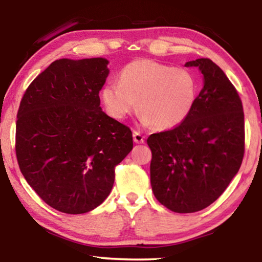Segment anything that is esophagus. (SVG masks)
Returning a JSON list of instances; mask_svg holds the SVG:
<instances>
[{"label": "esophagus", "instance_id": "1", "mask_svg": "<svg viewBox=\"0 0 262 262\" xmlns=\"http://www.w3.org/2000/svg\"><path fill=\"white\" fill-rule=\"evenodd\" d=\"M132 136H134V142L137 143V144H142V143H144V141H145L144 136H143L141 132H138V131H134Z\"/></svg>", "mask_w": 262, "mask_h": 262}]
</instances>
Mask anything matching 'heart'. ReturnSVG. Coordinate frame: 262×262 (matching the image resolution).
<instances>
[{"label":"heart","mask_w":262,"mask_h":262,"mask_svg":"<svg viewBox=\"0 0 262 262\" xmlns=\"http://www.w3.org/2000/svg\"><path fill=\"white\" fill-rule=\"evenodd\" d=\"M198 81L191 70L150 59H136L121 69L119 83L102 88L107 113L124 120L138 108L145 126L170 130L181 125L194 108Z\"/></svg>","instance_id":"b5f03b06"}]
</instances>
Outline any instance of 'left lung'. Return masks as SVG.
<instances>
[{
  "label": "left lung",
  "mask_w": 262,
  "mask_h": 262,
  "mask_svg": "<svg viewBox=\"0 0 262 262\" xmlns=\"http://www.w3.org/2000/svg\"><path fill=\"white\" fill-rule=\"evenodd\" d=\"M204 85L192 113L173 130L150 135L154 195L174 212H196L220 198L237 174L245 154L241 99L212 60L199 58Z\"/></svg>",
  "instance_id": "1"
}]
</instances>
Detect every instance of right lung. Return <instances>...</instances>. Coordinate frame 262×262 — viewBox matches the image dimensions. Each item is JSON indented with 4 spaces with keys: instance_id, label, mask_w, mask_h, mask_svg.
<instances>
[{
    "instance_id": "add662e5",
    "label": "right lung",
    "mask_w": 262,
    "mask_h": 262,
    "mask_svg": "<svg viewBox=\"0 0 262 262\" xmlns=\"http://www.w3.org/2000/svg\"><path fill=\"white\" fill-rule=\"evenodd\" d=\"M106 58L57 59L30 84L16 120V157L28 185L53 209L85 213L112 191L134 148L127 126L102 112Z\"/></svg>"
}]
</instances>
